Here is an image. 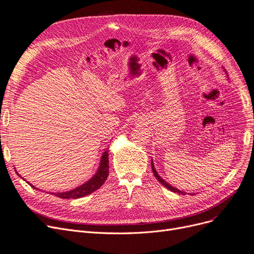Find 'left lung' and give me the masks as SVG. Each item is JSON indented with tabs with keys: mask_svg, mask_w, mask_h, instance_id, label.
Instances as JSON below:
<instances>
[{
	"mask_svg": "<svg viewBox=\"0 0 254 254\" xmlns=\"http://www.w3.org/2000/svg\"><path fill=\"white\" fill-rule=\"evenodd\" d=\"M151 168H152V171H153V174H154V177L157 179V181H159L162 185H164L166 188L167 189H169L170 191H173V192H178V193H181V194H186L185 192H183V191H181V190H179V189H177V188H174V187H172L171 185H169L168 183H166L160 176L159 174H157V172H156V170H155V168H154V165H153V162L151 161ZM194 194V193H193Z\"/></svg>",
	"mask_w": 254,
	"mask_h": 254,
	"instance_id": "1",
	"label": "left lung"
}]
</instances>
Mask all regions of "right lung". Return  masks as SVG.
<instances>
[{
    "label": "right lung",
    "mask_w": 254,
    "mask_h": 254,
    "mask_svg": "<svg viewBox=\"0 0 254 254\" xmlns=\"http://www.w3.org/2000/svg\"><path fill=\"white\" fill-rule=\"evenodd\" d=\"M109 174V164H108V151H105L102 155L101 163H100V167L97 171V173L85 184H83L82 186H78L77 188L67 191V192H60V193H54L55 196L61 197V198H78V197H83L85 195H88L92 193L93 191L98 190L105 181L107 180ZM20 176V174H19ZM21 177V176H20ZM28 183V182H27ZM30 186L34 189H37L34 186H32L30 184Z\"/></svg>",
    "instance_id": "add662e5"
}]
</instances>
